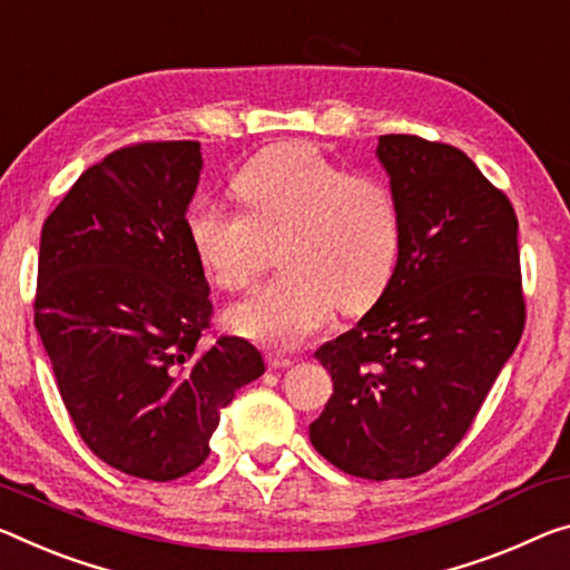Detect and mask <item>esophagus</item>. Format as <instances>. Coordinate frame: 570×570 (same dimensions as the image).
Wrapping results in <instances>:
<instances>
[{
    "mask_svg": "<svg viewBox=\"0 0 570 570\" xmlns=\"http://www.w3.org/2000/svg\"><path fill=\"white\" fill-rule=\"evenodd\" d=\"M266 363H268V367H271V370H282V367L294 365V360L288 357V355H282V352H268V355H266Z\"/></svg>",
    "mask_w": 570,
    "mask_h": 570,
    "instance_id": "34e87169",
    "label": "esophagus"
}]
</instances>
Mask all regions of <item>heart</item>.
I'll use <instances>...</instances> for the list:
<instances>
[{"label":"heart","mask_w":570,"mask_h":570,"mask_svg":"<svg viewBox=\"0 0 570 570\" xmlns=\"http://www.w3.org/2000/svg\"><path fill=\"white\" fill-rule=\"evenodd\" d=\"M240 213L197 203L187 238L225 292L248 288L278 246L284 274L230 309V324L268 347H299L334 309L367 312L401 258L403 218L385 179L347 171L302 141L276 144L236 177Z\"/></svg>","instance_id":"1"}]
</instances>
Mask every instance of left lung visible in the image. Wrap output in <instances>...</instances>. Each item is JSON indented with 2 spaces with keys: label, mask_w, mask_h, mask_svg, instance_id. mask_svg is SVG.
<instances>
[{
  "label": "left lung",
  "mask_w": 570,
  "mask_h": 570,
  "mask_svg": "<svg viewBox=\"0 0 570 570\" xmlns=\"http://www.w3.org/2000/svg\"><path fill=\"white\" fill-rule=\"evenodd\" d=\"M377 157L401 205L391 284L314 357L332 395L314 449L363 480H409L466 436L525 330L518 215L462 149L385 134Z\"/></svg>",
  "instance_id": "8db88e82"
}]
</instances>
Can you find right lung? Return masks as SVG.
I'll return each mask as SVG.
<instances>
[{
    "mask_svg": "<svg viewBox=\"0 0 570 570\" xmlns=\"http://www.w3.org/2000/svg\"><path fill=\"white\" fill-rule=\"evenodd\" d=\"M200 141H137L88 167L42 225L35 327L83 444L171 482L200 466L236 391L264 375L243 337L213 333L185 210Z\"/></svg>",
    "mask_w": 570,
    "mask_h": 570,
    "instance_id": "obj_1",
    "label": "right lung"
}]
</instances>
